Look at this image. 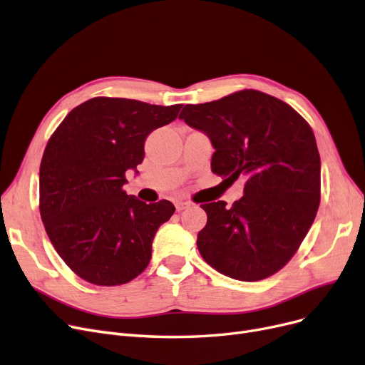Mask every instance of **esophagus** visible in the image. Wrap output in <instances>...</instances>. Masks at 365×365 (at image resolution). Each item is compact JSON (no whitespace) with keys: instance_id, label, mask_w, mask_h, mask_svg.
<instances>
[{"instance_id":"obj_1","label":"esophagus","mask_w":365,"mask_h":365,"mask_svg":"<svg viewBox=\"0 0 365 365\" xmlns=\"http://www.w3.org/2000/svg\"><path fill=\"white\" fill-rule=\"evenodd\" d=\"M188 206H190V202H187V200H178V202L175 203V210H177L178 212H181V211L187 210Z\"/></svg>"}]
</instances>
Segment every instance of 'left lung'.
Segmentation results:
<instances>
[{
    "instance_id": "1",
    "label": "left lung",
    "mask_w": 365,
    "mask_h": 365,
    "mask_svg": "<svg viewBox=\"0 0 365 365\" xmlns=\"http://www.w3.org/2000/svg\"><path fill=\"white\" fill-rule=\"evenodd\" d=\"M215 148L211 169L236 181L244 196L200 205L207 221L197 235L205 262L237 281H262L297 252L321 200V159L307 121L284 101L245 89L188 106L180 114Z\"/></svg>"
}]
</instances>
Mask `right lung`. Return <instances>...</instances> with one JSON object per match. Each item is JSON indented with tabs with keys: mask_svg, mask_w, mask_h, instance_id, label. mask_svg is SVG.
Instances as JSON below:
<instances>
[{
	"mask_svg": "<svg viewBox=\"0 0 365 365\" xmlns=\"http://www.w3.org/2000/svg\"><path fill=\"white\" fill-rule=\"evenodd\" d=\"M181 107L92 98L50 136L40 165V214L56 252L81 279L121 285L148 266L155 232L175 206L128 196L126 170L143 163L147 136Z\"/></svg>",
	"mask_w": 365,
	"mask_h": 365,
	"instance_id": "add662e5",
	"label": "right lung"
}]
</instances>
